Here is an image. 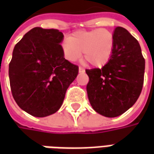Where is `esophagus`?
<instances>
[{
	"label": "esophagus",
	"mask_w": 154,
	"mask_h": 154,
	"mask_svg": "<svg viewBox=\"0 0 154 154\" xmlns=\"http://www.w3.org/2000/svg\"><path fill=\"white\" fill-rule=\"evenodd\" d=\"M79 72H85V69L83 67H79Z\"/></svg>",
	"instance_id": "obj_1"
}]
</instances>
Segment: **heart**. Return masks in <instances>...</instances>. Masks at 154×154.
Segmentation results:
<instances>
[{"mask_svg":"<svg viewBox=\"0 0 154 154\" xmlns=\"http://www.w3.org/2000/svg\"><path fill=\"white\" fill-rule=\"evenodd\" d=\"M114 48V35L106 29L74 33L63 42V51L70 62H76L83 52L84 57L93 66H102L109 61Z\"/></svg>","mask_w":154,"mask_h":154,"instance_id":"heart-1","label":"heart"}]
</instances>
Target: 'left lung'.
<instances>
[{"mask_svg": "<svg viewBox=\"0 0 154 154\" xmlns=\"http://www.w3.org/2000/svg\"><path fill=\"white\" fill-rule=\"evenodd\" d=\"M110 60L102 68L87 69V91L91 106L112 118L125 113L138 100L143 85L145 60L139 42L129 32L116 27Z\"/></svg>", "mask_w": 154, "mask_h": 154, "instance_id": "1", "label": "left lung"}]
</instances>
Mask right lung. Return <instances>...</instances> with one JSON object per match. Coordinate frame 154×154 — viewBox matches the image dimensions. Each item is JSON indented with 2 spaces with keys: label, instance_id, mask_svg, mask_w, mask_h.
I'll return each instance as SVG.
<instances>
[{
  "label": "right lung",
  "instance_id": "add662e5",
  "mask_svg": "<svg viewBox=\"0 0 154 154\" xmlns=\"http://www.w3.org/2000/svg\"><path fill=\"white\" fill-rule=\"evenodd\" d=\"M63 33L35 27L15 44L9 64L12 96L22 110L45 117L59 110L78 67L64 58Z\"/></svg>",
  "mask_w": 154,
  "mask_h": 154
}]
</instances>
